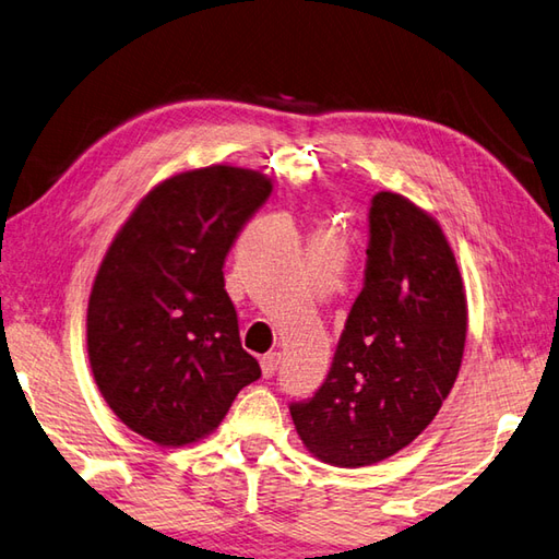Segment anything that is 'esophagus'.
<instances>
[{"label":"esophagus","mask_w":559,"mask_h":559,"mask_svg":"<svg viewBox=\"0 0 559 559\" xmlns=\"http://www.w3.org/2000/svg\"><path fill=\"white\" fill-rule=\"evenodd\" d=\"M277 361H280L277 352H267V355L260 357V369H263V376H265V379H270V376H275V371H277Z\"/></svg>","instance_id":"obj_1"}]
</instances>
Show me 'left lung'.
Masks as SVG:
<instances>
[{
  "mask_svg": "<svg viewBox=\"0 0 559 559\" xmlns=\"http://www.w3.org/2000/svg\"><path fill=\"white\" fill-rule=\"evenodd\" d=\"M367 282L352 306L325 383L292 405L318 461L361 468L413 443L459 376L468 299L441 224L401 192L371 200Z\"/></svg>",
  "mask_w": 559,
  "mask_h": 559,
  "instance_id": "1",
  "label": "left lung"
}]
</instances>
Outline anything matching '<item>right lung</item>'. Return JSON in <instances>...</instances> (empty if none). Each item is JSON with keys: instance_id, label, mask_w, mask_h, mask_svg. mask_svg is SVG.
Listing matches in <instances>:
<instances>
[{"instance_id": "1", "label": "right lung", "mask_w": 559, "mask_h": 559, "mask_svg": "<svg viewBox=\"0 0 559 559\" xmlns=\"http://www.w3.org/2000/svg\"><path fill=\"white\" fill-rule=\"evenodd\" d=\"M270 192L253 168L180 170L136 202L100 260L86 311L91 371L120 423L158 447L210 437L260 376L222 267Z\"/></svg>"}]
</instances>
